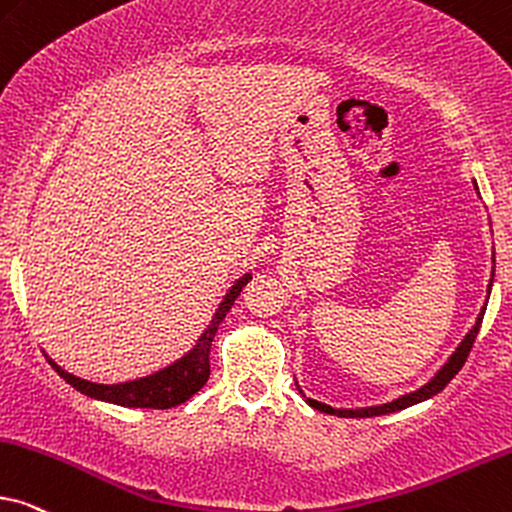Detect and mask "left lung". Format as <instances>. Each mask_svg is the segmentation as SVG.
Returning a JSON list of instances; mask_svg holds the SVG:
<instances>
[{
  "mask_svg": "<svg viewBox=\"0 0 512 512\" xmlns=\"http://www.w3.org/2000/svg\"><path fill=\"white\" fill-rule=\"evenodd\" d=\"M489 289H491V282H489ZM484 310H487V305H484V308L480 310V315H477L475 327L468 331L466 338H463L459 348H456L454 353H451L449 360L444 362V367H442L440 371H437V374H435L433 378H430V381L426 383V386H421L418 390H414V393H407V395L397 397V400H393V402L378 404V407H362V409H334V407H329V404H324V402L310 400V397H308V400H305V402H308L310 407H313V409H320V411H324V414L350 416V418H364V416H383V414H393V411L407 409V407H411V404H418V402H423V400H430V397L437 395V393H440V390L447 388V383H449L451 378H454L456 374H459L463 364H466L468 355H470V348H473V343H475V338H477V331H480V324H482ZM301 393H303V390H301Z\"/></svg>",
  "mask_w": 512,
  "mask_h": 512,
  "instance_id": "obj_1",
  "label": "left lung"
}]
</instances>
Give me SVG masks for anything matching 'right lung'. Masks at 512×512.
<instances>
[{
  "label": "right lung",
  "mask_w": 512,
  "mask_h": 512,
  "mask_svg": "<svg viewBox=\"0 0 512 512\" xmlns=\"http://www.w3.org/2000/svg\"><path fill=\"white\" fill-rule=\"evenodd\" d=\"M251 275H242L240 280L232 284L228 294L223 296L221 305L211 317L209 327L204 329V334L197 338L195 348L190 353H185L181 360H176L169 367L155 371V374L136 378V381L126 383H112V386H103V383H91L84 378L72 376L68 371L58 367L56 362L49 360L53 369L58 371V376L65 378L72 388H77L79 393L86 397H94V400H103L110 404H119V407H136V409H171L190 400L204 383L209 381V350L211 341H214L218 324L225 320V315L230 313L232 303L240 296L242 287H247Z\"/></svg>",
  "instance_id": "1"
}]
</instances>
